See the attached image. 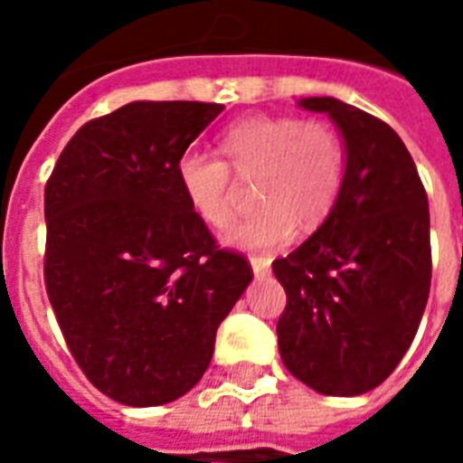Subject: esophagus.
Returning a JSON list of instances; mask_svg holds the SVG:
<instances>
[{"label":"esophagus","mask_w":463,"mask_h":463,"mask_svg":"<svg viewBox=\"0 0 463 463\" xmlns=\"http://www.w3.org/2000/svg\"><path fill=\"white\" fill-rule=\"evenodd\" d=\"M250 265L255 275H268L270 272V258H265V255H252Z\"/></svg>","instance_id":"obj_1"}]
</instances>
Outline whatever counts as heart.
Here are the masks:
<instances>
[{
	"instance_id": "b5f03b06",
	"label": "heart",
	"mask_w": 463,
	"mask_h": 463,
	"mask_svg": "<svg viewBox=\"0 0 463 463\" xmlns=\"http://www.w3.org/2000/svg\"><path fill=\"white\" fill-rule=\"evenodd\" d=\"M222 158L185 151L175 178L191 211L211 228L232 218V175L252 178L250 215L232 222L222 241L245 250H270L298 225L315 231L340 201L347 178V146L330 121L292 114L245 116L218 138Z\"/></svg>"
}]
</instances>
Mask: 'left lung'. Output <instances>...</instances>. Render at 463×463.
<instances>
[{"instance_id": "8db88e82", "label": "left lung", "mask_w": 463, "mask_h": 463, "mask_svg": "<svg viewBox=\"0 0 463 463\" xmlns=\"http://www.w3.org/2000/svg\"><path fill=\"white\" fill-rule=\"evenodd\" d=\"M340 126L347 178L335 211L272 272L288 295L280 357L320 394L379 387L409 349L431 285L429 203L392 126L330 96L302 99Z\"/></svg>"}]
</instances>
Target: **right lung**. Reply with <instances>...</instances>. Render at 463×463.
<instances>
[{
  "mask_svg": "<svg viewBox=\"0 0 463 463\" xmlns=\"http://www.w3.org/2000/svg\"><path fill=\"white\" fill-rule=\"evenodd\" d=\"M221 104L133 101L84 123L44 188V282L89 382L128 407L198 384L252 280L191 211L175 163Z\"/></svg>",
  "mask_w": 463,
  "mask_h": 463,
  "instance_id": "1",
  "label": "right lung"
}]
</instances>
